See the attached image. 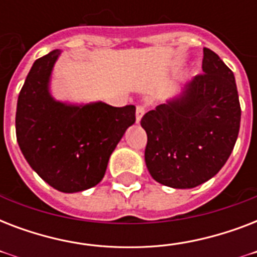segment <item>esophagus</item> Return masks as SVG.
Here are the masks:
<instances>
[{"label":"esophagus","instance_id":"1","mask_svg":"<svg viewBox=\"0 0 257 257\" xmlns=\"http://www.w3.org/2000/svg\"><path fill=\"white\" fill-rule=\"evenodd\" d=\"M144 113H145V108L144 106H137L136 108V121H137V124L140 122L141 118H143V116H144Z\"/></svg>","mask_w":257,"mask_h":257}]
</instances>
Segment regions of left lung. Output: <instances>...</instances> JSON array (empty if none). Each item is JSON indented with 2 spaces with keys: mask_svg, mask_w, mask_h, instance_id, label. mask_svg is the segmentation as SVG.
Returning <instances> with one entry per match:
<instances>
[{
  "mask_svg": "<svg viewBox=\"0 0 257 257\" xmlns=\"http://www.w3.org/2000/svg\"><path fill=\"white\" fill-rule=\"evenodd\" d=\"M235 76L221 58L204 48L203 74L179 97L141 118L148 143L145 164L157 183L188 189L205 183L231 156L240 129Z\"/></svg>",
  "mask_w": 257,
  "mask_h": 257,
  "instance_id": "8db88e82",
  "label": "left lung"
}]
</instances>
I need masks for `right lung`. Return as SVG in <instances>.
<instances>
[{
	"label": "right lung",
	"instance_id": "1",
	"mask_svg": "<svg viewBox=\"0 0 257 257\" xmlns=\"http://www.w3.org/2000/svg\"><path fill=\"white\" fill-rule=\"evenodd\" d=\"M60 54L56 49L34 61L18 96L16 135L32 169L54 189L74 193L102 180L109 157L136 121V108L56 100L49 86Z\"/></svg>",
	"mask_w": 257,
	"mask_h": 257
}]
</instances>
